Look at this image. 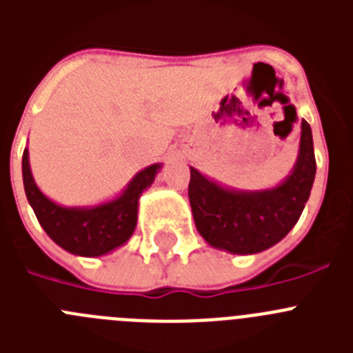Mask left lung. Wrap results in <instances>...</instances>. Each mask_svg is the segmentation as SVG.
I'll use <instances>...</instances> for the list:
<instances>
[{"mask_svg": "<svg viewBox=\"0 0 353 353\" xmlns=\"http://www.w3.org/2000/svg\"><path fill=\"white\" fill-rule=\"evenodd\" d=\"M301 127L297 164L276 189L230 191L191 168L189 201L196 228L208 244L233 254H254L272 248L297 224L316 173L311 127L305 120Z\"/></svg>", "mask_w": 353, "mask_h": 353, "instance_id": "obj_1", "label": "left lung"}]
</instances>
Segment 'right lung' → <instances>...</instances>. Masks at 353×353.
Segmentation results:
<instances>
[{
  "instance_id": "add662e5",
  "label": "right lung",
  "mask_w": 353,
  "mask_h": 353,
  "mask_svg": "<svg viewBox=\"0 0 353 353\" xmlns=\"http://www.w3.org/2000/svg\"><path fill=\"white\" fill-rule=\"evenodd\" d=\"M161 164H152L134 176L125 192L109 203L93 208H65L40 192L31 176L28 150L23 154V180L26 198L40 226L56 244L79 256H101L125 244L138 223V201L152 185Z\"/></svg>"
}]
</instances>
